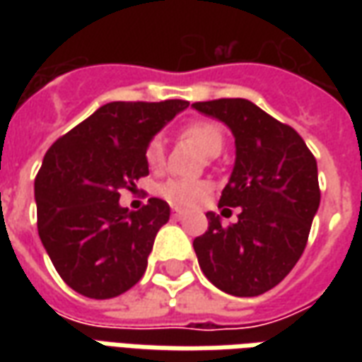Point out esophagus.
<instances>
[{
  "instance_id": "esophagus-1",
  "label": "esophagus",
  "mask_w": 362,
  "mask_h": 362,
  "mask_svg": "<svg viewBox=\"0 0 362 362\" xmlns=\"http://www.w3.org/2000/svg\"><path fill=\"white\" fill-rule=\"evenodd\" d=\"M173 215L176 219H180V217H184V209H180V207H173Z\"/></svg>"
}]
</instances>
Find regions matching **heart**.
<instances>
[{"mask_svg": "<svg viewBox=\"0 0 362 362\" xmlns=\"http://www.w3.org/2000/svg\"><path fill=\"white\" fill-rule=\"evenodd\" d=\"M182 135L188 137L189 141H194L204 151L205 155H219L225 143V135L217 124L213 122H205V119H197V122H189L188 126H184ZM145 160L151 168H160L165 163V143L163 139L155 135L149 139L147 147H145ZM158 192L170 199L174 204L192 205L199 202L207 192V184L196 180H186V178H170L160 184Z\"/></svg>", "mask_w": 362, "mask_h": 362, "instance_id": "obj_1", "label": "heart"}]
</instances>
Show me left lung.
<instances>
[{
	"instance_id": "obj_1",
	"label": "left lung",
	"mask_w": 362,
	"mask_h": 362,
	"mask_svg": "<svg viewBox=\"0 0 362 362\" xmlns=\"http://www.w3.org/2000/svg\"><path fill=\"white\" fill-rule=\"evenodd\" d=\"M192 106L235 135V168L219 207H240L228 227L207 213L209 227L194 240L199 267L228 295H264L303 256L320 205L316 158L293 127L246 98Z\"/></svg>"
}]
</instances>
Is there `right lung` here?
Segmentation results:
<instances>
[{"label": "right lung", "mask_w": 362, "mask_h": 362, "mask_svg": "<svg viewBox=\"0 0 362 362\" xmlns=\"http://www.w3.org/2000/svg\"><path fill=\"white\" fill-rule=\"evenodd\" d=\"M188 100L108 103L62 135L36 174L38 235L69 287L89 298H114L141 279L170 207L149 197L139 211L119 205L149 174L145 147Z\"/></svg>", "instance_id": "right-lung-1"}]
</instances>
